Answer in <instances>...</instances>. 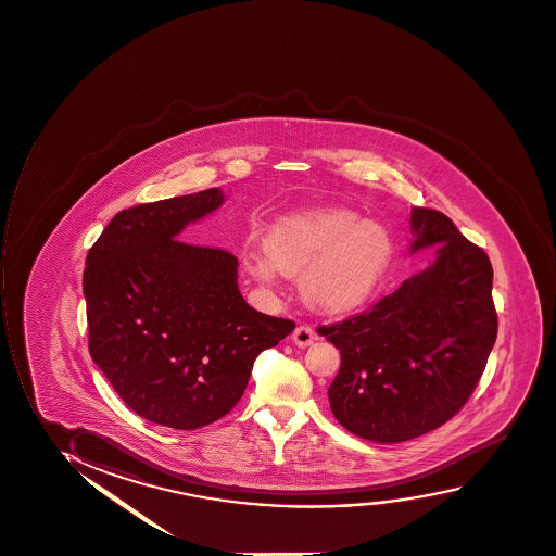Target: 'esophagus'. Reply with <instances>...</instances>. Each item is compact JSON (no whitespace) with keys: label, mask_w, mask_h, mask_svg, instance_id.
<instances>
[{"label":"esophagus","mask_w":556,"mask_h":556,"mask_svg":"<svg viewBox=\"0 0 556 556\" xmlns=\"http://www.w3.org/2000/svg\"><path fill=\"white\" fill-rule=\"evenodd\" d=\"M315 340V332L308 325H301V327L294 328L293 341L294 345L299 348H308Z\"/></svg>","instance_id":"obj_1"}]
</instances>
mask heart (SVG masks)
<instances>
[{
	"label": "heart",
	"instance_id": "obj_1",
	"mask_svg": "<svg viewBox=\"0 0 556 556\" xmlns=\"http://www.w3.org/2000/svg\"><path fill=\"white\" fill-rule=\"evenodd\" d=\"M263 254H248L255 280L276 270L301 275V294L321 314L361 308L381 283L392 260V237L381 224L362 220L351 208L323 207L283 216L263 239Z\"/></svg>",
	"mask_w": 556,
	"mask_h": 556
}]
</instances>
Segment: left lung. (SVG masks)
I'll return each instance as SVG.
<instances>
[{
    "label": "left lung",
    "instance_id": "1",
    "mask_svg": "<svg viewBox=\"0 0 556 556\" xmlns=\"http://www.w3.org/2000/svg\"><path fill=\"white\" fill-rule=\"evenodd\" d=\"M410 254L437 248L431 267L371 308L317 332L340 349L328 389L336 420L392 444L441 428L462 410L495 345L498 317L488 254L435 208L410 211Z\"/></svg>",
    "mask_w": 556,
    "mask_h": 556
}]
</instances>
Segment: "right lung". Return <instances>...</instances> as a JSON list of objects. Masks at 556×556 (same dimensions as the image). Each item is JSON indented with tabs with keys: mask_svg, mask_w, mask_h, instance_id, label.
<instances>
[{
	"mask_svg": "<svg viewBox=\"0 0 556 556\" xmlns=\"http://www.w3.org/2000/svg\"><path fill=\"white\" fill-rule=\"evenodd\" d=\"M222 201L208 188L125 208L86 260L91 358L136 415L164 428L228 415L257 355L293 332L248 306L231 252L177 239Z\"/></svg>",
	"mask_w": 556,
	"mask_h": 556,
	"instance_id": "right-lung-1",
	"label": "right lung"
}]
</instances>
